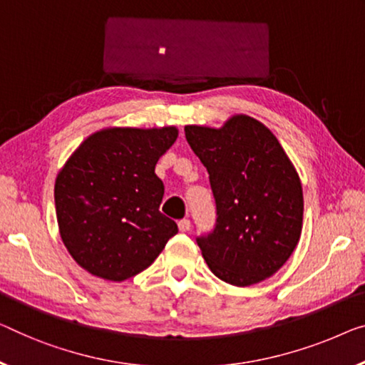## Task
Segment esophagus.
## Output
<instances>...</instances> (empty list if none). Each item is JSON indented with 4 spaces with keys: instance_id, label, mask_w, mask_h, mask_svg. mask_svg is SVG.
I'll return each mask as SVG.
<instances>
[{
    "instance_id": "34e87169",
    "label": "esophagus",
    "mask_w": 365,
    "mask_h": 365,
    "mask_svg": "<svg viewBox=\"0 0 365 365\" xmlns=\"http://www.w3.org/2000/svg\"><path fill=\"white\" fill-rule=\"evenodd\" d=\"M190 227H192V222H190V220H180V221H178V230H180L182 232L190 231Z\"/></svg>"
}]
</instances>
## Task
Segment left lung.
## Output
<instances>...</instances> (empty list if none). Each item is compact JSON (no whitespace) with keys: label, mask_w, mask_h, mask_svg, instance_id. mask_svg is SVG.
<instances>
[{"label":"left lung","mask_w":365,"mask_h":365,"mask_svg":"<svg viewBox=\"0 0 365 365\" xmlns=\"http://www.w3.org/2000/svg\"><path fill=\"white\" fill-rule=\"evenodd\" d=\"M185 138L210 173L216 203L213 231L197 244L211 272L247 287L269 279L302 235L300 177L270 129L237 114L225 126H185Z\"/></svg>","instance_id":"left-lung-1"}]
</instances>
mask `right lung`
<instances>
[{
  "mask_svg": "<svg viewBox=\"0 0 365 365\" xmlns=\"http://www.w3.org/2000/svg\"><path fill=\"white\" fill-rule=\"evenodd\" d=\"M173 126L111 128L86 138L58 172L61 237L80 267L105 280L138 275L162 252L177 222L162 215L155 164L177 140Z\"/></svg>",
  "mask_w": 365,
  "mask_h": 365,
  "instance_id": "add662e5",
  "label": "right lung"
}]
</instances>
